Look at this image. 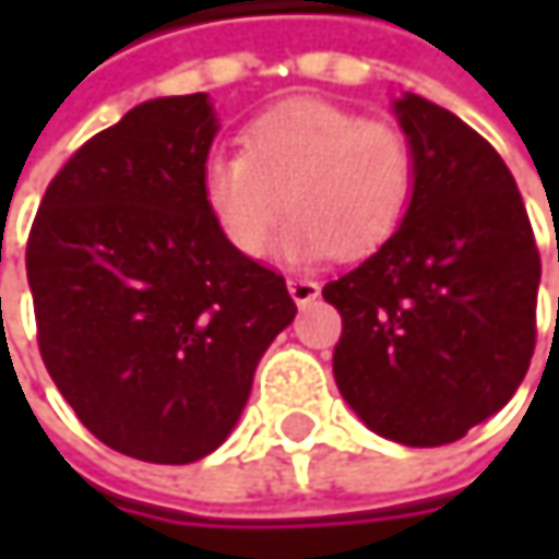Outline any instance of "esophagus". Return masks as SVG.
I'll use <instances>...</instances> for the list:
<instances>
[{
	"label": "esophagus",
	"mask_w": 559,
	"mask_h": 559,
	"mask_svg": "<svg viewBox=\"0 0 559 559\" xmlns=\"http://www.w3.org/2000/svg\"><path fill=\"white\" fill-rule=\"evenodd\" d=\"M287 294L297 307H307L310 300L320 297V284L310 278H287Z\"/></svg>",
	"instance_id": "esophagus-1"
}]
</instances>
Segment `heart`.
<instances>
[{"label": "heart", "mask_w": 559, "mask_h": 559, "mask_svg": "<svg viewBox=\"0 0 559 559\" xmlns=\"http://www.w3.org/2000/svg\"><path fill=\"white\" fill-rule=\"evenodd\" d=\"M414 183L407 139L385 122L323 99H287L242 132V152H213L203 165V203L223 239L262 259L284 203L294 213L281 236L287 265L330 255L359 259L401 226Z\"/></svg>", "instance_id": "1"}]
</instances>
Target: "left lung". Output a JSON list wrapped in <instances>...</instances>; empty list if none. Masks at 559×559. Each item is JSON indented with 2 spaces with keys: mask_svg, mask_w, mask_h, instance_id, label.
<instances>
[{
  "mask_svg": "<svg viewBox=\"0 0 559 559\" xmlns=\"http://www.w3.org/2000/svg\"><path fill=\"white\" fill-rule=\"evenodd\" d=\"M401 226L323 297L343 317L333 379L379 437L443 447L502 411L534 353L540 255L511 170L450 109L401 93Z\"/></svg>",
  "mask_w": 559,
  "mask_h": 559,
  "instance_id": "8db88e82",
  "label": "left lung"
}]
</instances>
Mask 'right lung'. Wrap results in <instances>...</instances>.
I'll return each mask as SVG.
<instances>
[{
    "label": "right lung",
    "mask_w": 559,
    "mask_h": 559,
    "mask_svg": "<svg viewBox=\"0 0 559 559\" xmlns=\"http://www.w3.org/2000/svg\"><path fill=\"white\" fill-rule=\"evenodd\" d=\"M216 132L206 93L129 109L60 168L28 236L57 391L96 440L145 463L210 456L297 313L284 278L239 255L203 203Z\"/></svg>",
    "instance_id": "right-lung-1"
}]
</instances>
